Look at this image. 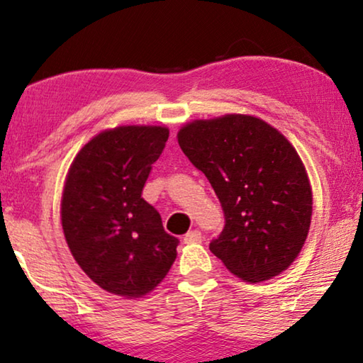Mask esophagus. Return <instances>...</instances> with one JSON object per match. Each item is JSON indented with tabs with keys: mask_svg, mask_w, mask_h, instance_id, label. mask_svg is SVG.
I'll use <instances>...</instances> for the list:
<instances>
[{
	"mask_svg": "<svg viewBox=\"0 0 363 363\" xmlns=\"http://www.w3.org/2000/svg\"><path fill=\"white\" fill-rule=\"evenodd\" d=\"M183 241L186 242V245H191V242H200L201 241V233L198 230H193V231H188L185 238H183Z\"/></svg>",
	"mask_w": 363,
	"mask_h": 363,
	"instance_id": "esophagus-1",
	"label": "esophagus"
}]
</instances>
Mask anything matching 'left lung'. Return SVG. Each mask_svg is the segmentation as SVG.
I'll return each instance as SVG.
<instances>
[{
  "mask_svg": "<svg viewBox=\"0 0 363 363\" xmlns=\"http://www.w3.org/2000/svg\"><path fill=\"white\" fill-rule=\"evenodd\" d=\"M178 143L211 183L225 228L210 251L247 282L287 269L309 233L312 190L296 148L261 118L230 113L186 123Z\"/></svg>",
  "mask_w": 363,
  "mask_h": 363,
  "instance_id": "obj_1",
  "label": "left lung"
}]
</instances>
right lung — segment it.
<instances>
[{
  "instance_id": "1",
  "label": "right lung",
  "mask_w": 363,
  "mask_h": 363,
  "mask_svg": "<svg viewBox=\"0 0 363 363\" xmlns=\"http://www.w3.org/2000/svg\"><path fill=\"white\" fill-rule=\"evenodd\" d=\"M167 127L125 125L101 132L69 168L61 201L64 236L82 271L112 294L142 297L160 284L178 240L142 198Z\"/></svg>"
}]
</instances>
